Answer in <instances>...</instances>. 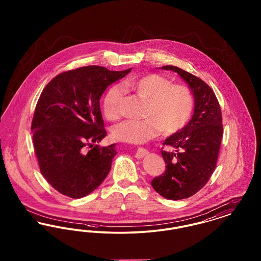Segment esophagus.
<instances>
[{
	"instance_id": "1",
	"label": "esophagus",
	"mask_w": 261,
	"mask_h": 261,
	"mask_svg": "<svg viewBox=\"0 0 261 261\" xmlns=\"http://www.w3.org/2000/svg\"><path fill=\"white\" fill-rule=\"evenodd\" d=\"M149 154V151L146 149H143V148H139L137 149L136 151V158L137 159H144L145 156H147Z\"/></svg>"
}]
</instances>
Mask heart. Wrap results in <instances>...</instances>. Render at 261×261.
Listing matches in <instances>:
<instances>
[{
	"mask_svg": "<svg viewBox=\"0 0 261 261\" xmlns=\"http://www.w3.org/2000/svg\"><path fill=\"white\" fill-rule=\"evenodd\" d=\"M125 90L134 93L147 101L145 119L127 120L113 129L115 139L130 143L143 144L158 136L162 130L165 134L180 131L189 121L194 108L192 92L184 85H173L172 81L159 74L131 77L124 80ZM122 91L112 86L107 92L102 109L110 120H117L120 115Z\"/></svg>",
	"mask_w": 261,
	"mask_h": 261,
	"instance_id": "b5f03b06",
	"label": "heart"
}]
</instances>
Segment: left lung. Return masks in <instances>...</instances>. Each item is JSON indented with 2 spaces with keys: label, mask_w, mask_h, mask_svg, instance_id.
Masks as SVG:
<instances>
[{
  "label": "left lung",
  "mask_w": 261,
  "mask_h": 261,
  "mask_svg": "<svg viewBox=\"0 0 261 261\" xmlns=\"http://www.w3.org/2000/svg\"><path fill=\"white\" fill-rule=\"evenodd\" d=\"M160 68L181 76L195 99L191 120L163 143L173 149L162 150L166 164L164 173L150 182L163 198L178 200L199 192L213 173L223 134L222 115L215 94L201 79L173 65Z\"/></svg>",
  "instance_id": "1"
}]
</instances>
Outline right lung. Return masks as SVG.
I'll return each mask as SVG.
<instances>
[{
	"instance_id": "1",
	"label": "right lung",
	"mask_w": 261,
	"mask_h": 261,
	"mask_svg": "<svg viewBox=\"0 0 261 261\" xmlns=\"http://www.w3.org/2000/svg\"><path fill=\"white\" fill-rule=\"evenodd\" d=\"M131 70L89 65L62 72L43 90L31 126L33 144L41 173L62 195L83 198L110 172L117 151L115 144L97 145L107 136L99 99Z\"/></svg>"
}]
</instances>
